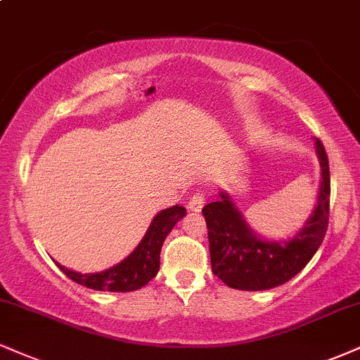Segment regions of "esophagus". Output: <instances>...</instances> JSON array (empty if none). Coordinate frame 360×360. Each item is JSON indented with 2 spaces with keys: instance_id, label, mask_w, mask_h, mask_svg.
<instances>
[{
  "instance_id": "34e87169",
  "label": "esophagus",
  "mask_w": 360,
  "mask_h": 360,
  "mask_svg": "<svg viewBox=\"0 0 360 360\" xmlns=\"http://www.w3.org/2000/svg\"><path fill=\"white\" fill-rule=\"evenodd\" d=\"M205 202H206V194L205 193H196L188 201V207L191 211H196V213H199V211L202 210V206H205Z\"/></svg>"
}]
</instances>
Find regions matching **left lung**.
<instances>
[{"label":"left lung","mask_w":360,"mask_h":360,"mask_svg":"<svg viewBox=\"0 0 360 360\" xmlns=\"http://www.w3.org/2000/svg\"><path fill=\"white\" fill-rule=\"evenodd\" d=\"M315 147L322 167L319 202L305 226L292 240L276 243L258 238L224 193L219 194V201L202 207L210 238L211 268L228 287L257 292L287 283L322 245L330 211V171L326 147L320 141L315 142Z\"/></svg>","instance_id":"left-lung-1"}]
</instances>
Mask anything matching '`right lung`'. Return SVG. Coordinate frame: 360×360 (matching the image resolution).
Returning a JSON list of instances; mask_svg holds the SVG:
<instances>
[{
    "instance_id": "1",
    "label": "right lung",
    "mask_w": 360,
    "mask_h": 360,
    "mask_svg": "<svg viewBox=\"0 0 360 360\" xmlns=\"http://www.w3.org/2000/svg\"><path fill=\"white\" fill-rule=\"evenodd\" d=\"M184 214L186 207L179 205L161 211L153 219L137 248L119 265L101 271V274H77L58 263L56 265L68 278L86 288L102 290V292H134V290L144 287L158 275L164 240Z\"/></svg>"
}]
</instances>
